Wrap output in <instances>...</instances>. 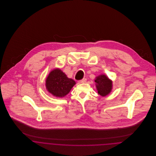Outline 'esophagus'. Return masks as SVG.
<instances>
[{
  "mask_svg": "<svg viewBox=\"0 0 156 156\" xmlns=\"http://www.w3.org/2000/svg\"><path fill=\"white\" fill-rule=\"evenodd\" d=\"M86 82H87V79H83L82 80H79V83H85Z\"/></svg>",
  "mask_w": 156,
  "mask_h": 156,
  "instance_id": "34e87169",
  "label": "esophagus"
}]
</instances>
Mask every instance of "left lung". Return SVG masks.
<instances>
[{"instance_id": "1", "label": "left lung", "mask_w": 156, "mask_h": 156, "mask_svg": "<svg viewBox=\"0 0 156 156\" xmlns=\"http://www.w3.org/2000/svg\"><path fill=\"white\" fill-rule=\"evenodd\" d=\"M95 87L98 94L102 97H106L111 92L113 83L106 74H102L95 77Z\"/></svg>"}]
</instances>
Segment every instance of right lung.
<instances>
[{"label": "right lung", "instance_id": "1", "mask_svg": "<svg viewBox=\"0 0 156 156\" xmlns=\"http://www.w3.org/2000/svg\"><path fill=\"white\" fill-rule=\"evenodd\" d=\"M45 84L49 93L56 97L62 98L69 92L76 82L73 79L68 78L61 69L56 68L49 73Z\"/></svg>", "mask_w": 156, "mask_h": 156}]
</instances>
